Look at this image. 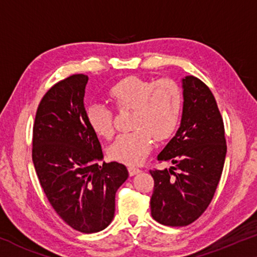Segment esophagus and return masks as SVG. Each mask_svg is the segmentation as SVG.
I'll list each match as a JSON object with an SVG mask.
<instances>
[{"label":"esophagus","mask_w":257,"mask_h":257,"mask_svg":"<svg viewBox=\"0 0 257 257\" xmlns=\"http://www.w3.org/2000/svg\"><path fill=\"white\" fill-rule=\"evenodd\" d=\"M128 171H129L130 176H135L136 173H139L141 171V170L139 168H135V166H129Z\"/></svg>","instance_id":"1"}]
</instances>
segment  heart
I'll return each mask as SVG.
<instances>
[{
	"mask_svg": "<svg viewBox=\"0 0 257 257\" xmlns=\"http://www.w3.org/2000/svg\"><path fill=\"white\" fill-rule=\"evenodd\" d=\"M108 97L117 110L133 109L130 127L111 144L110 158L129 165L140 164L150 153L154 140L163 142L178 128L183 110V93L171 78L127 77L108 89ZM86 121L97 137L110 140L115 134L114 113L103 104L86 109Z\"/></svg>",
	"mask_w": 257,
	"mask_h": 257,
	"instance_id": "obj_1",
	"label": "heart"
}]
</instances>
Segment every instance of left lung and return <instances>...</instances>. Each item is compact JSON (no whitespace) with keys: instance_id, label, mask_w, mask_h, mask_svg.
I'll list each match as a JSON object with an SVG mask.
<instances>
[{"instance_id":"8db88e82","label":"left lung","mask_w":257,"mask_h":257,"mask_svg":"<svg viewBox=\"0 0 257 257\" xmlns=\"http://www.w3.org/2000/svg\"><path fill=\"white\" fill-rule=\"evenodd\" d=\"M182 123L157 160L170 169L150 170L151 215L162 225L183 227L199 218L214 197L227 153L225 127L208 86L193 75L183 79Z\"/></svg>"}]
</instances>
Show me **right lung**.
Listing matches in <instances>:
<instances>
[{
  "mask_svg": "<svg viewBox=\"0 0 257 257\" xmlns=\"http://www.w3.org/2000/svg\"><path fill=\"white\" fill-rule=\"evenodd\" d=\"M88 77L73 74L42 97L32 129V162L52 208L78 232H100L114 218L115 193L128 178L117 162L99 164L102 150L86 121Z\"/></svg>",
  "mask_w": 257,
  "mask_h": 257,
  "instance_id": "1",
  "label": "right lung"
}]
</instances>
